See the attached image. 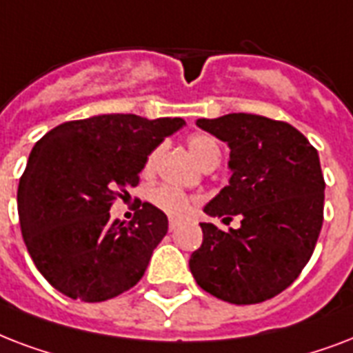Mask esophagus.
Listing matches in <instances>:
<instances>
[{"label":"esophagus","mask_w":353,"mask_h":353,"mask_svg":"<svg viewBox=\"0 0 353 353\" xmlns=\"http://www.w3.org/2000/svg\"><path fill=\"white\" fill-rule=\"evenodd\" d=\"M176 226H179V221H176V219H169V230H171V232L176 230Z\"/></svg>","instance_id":"1"}]
</instances>
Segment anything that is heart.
<instances>
[{"label": "heart", "instance_id": "obj_1", "mask_svg": "<svg viewBox=\"0 0 353 353\" xmlns=\"http://www.w3.org/2000/svg\"><path fill=\"white\" fill-rule=\"evenodd\" d=\"M188 149L193 157L196 158V162L201 163L202 168H206L210 163H219L221 160V149L217 145V141L210 136H202V134H196V136H191L188 139ZM160 154H162V147H157L154 151L147 157L145 160V171L151 173L154 171V168L158 165V160H160ZM149 201H151L152 206H157L160 212L168 215H173V217H180V215L185 214V210L190 208L191 196L185 195L184 191H179L171 188V185H157L149 191Z\"/></svg>", "mask_w": 353, "mask_h": 353}]
</instances>
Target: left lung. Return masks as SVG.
<instances>
[{"instance_id":"8db88e82","label":"left lung","mask_w":353,"mask_h":353,"mask_svg":"<svg viewBox=\"0 0 353 353\" xmlns=\"http://www.w3.org/2000/svg\"><path fill=\"white\" fill-rule=\"evenodd\" d=\"M230 147V182L204 206L202 245L190 269L206 293L230 304H259L293 283L315 250L324 219L319 152L293 125L256 114L196 119Z\"/></svg>"}]
</instances>
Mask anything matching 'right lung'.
<instances>
[{
    "label": "right lung",
    "instance_id": "right-lung-1",
    "mask_svg": "<svg viewBox=\"0 0 353 353\" xmlns=\"http://www.w3.org/2000/svg\"><path fill=\"white\" fill-rule=\"evenodd\" d=\"M184 125L182 117L105 114L62 123L34 143L18 185V214L27 250L57 291L105 302L141 280L168 217L143 202L125 225L110 219V206L138 185L147 157Z\"/></svg>",
    "mask_w": 353,
    "mask_h": 353
}]
</instances>
